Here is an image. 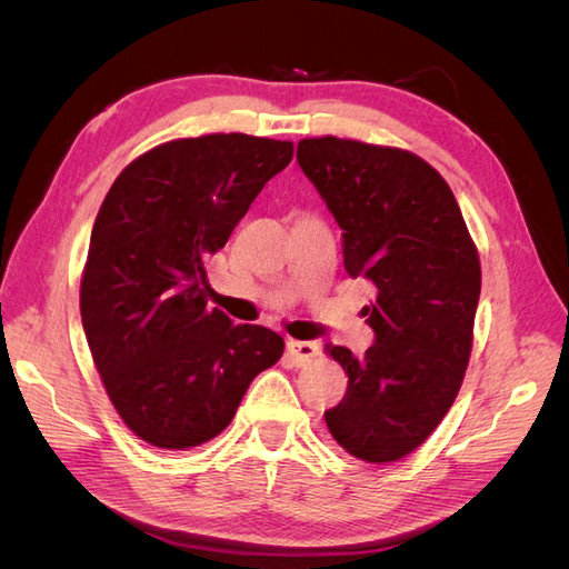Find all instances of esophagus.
Segmentation results:
<instances>
[{
  "mask_svg": "<svg viewBox=\"0 0 569 569\" xmlns=\"http://www.w3.org/2000/svg\"><path fill=\"white\" fill-rule=\"evenodd\" d=\"M318 353H320L318 341H299V339L287 341V356L291 363H297V366H308Z\"/></svg>",
  "mask_w": 569,
  "mask_h": 569,
  "instance_id": "esophagus-1",
  "label": "esophagus"
}]
</instances>
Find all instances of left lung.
I'll return each mask as SVG.
<instances>
[{
    "mask_svg": "<svg viewBox=\"0 0 569 569\" xmlns=\"http://www.w3.org/2000/svg\"><path fill=\"white\" fill-rule=\"evenodd\" d=\"M297 161L341 228L343 268L372 282L363 306L375 341L325 410L335 441L366 462H393L435 432L468 368L479 303V256L451 187L420 157L339 137L301 140Z\"/></svg>",
    "mask_w": 569,
    "mask_h": 569,
    "instance_id": "8db88e82",
    "label": "left lung"
}]
</instances>
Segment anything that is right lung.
Returning <instances> with one entry per match:
<instances>
[{
  "mask_svg": "<svg viewBox=\"0 0 569 569\" xmlns=\"http://www.w3.org/2000/svg\"><path fill=\"white\" fill-rule=\"evenodd\" d=\"M295 144L242 132L173 140L134 159L97 213L80 282L94 366L142 441L187 451L226 429L278 332L206 306V263L226 247Z\"/></svg>",
  "mask_w": 569,
  "mask_h": 569,
  "instance_id": "right-lung-1",
  "label": "right lung"
}]
</instances>
